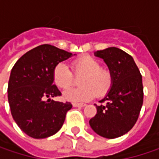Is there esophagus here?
<instances>
[{
    "label": "esophagus",
    "instance_id": "1",
    "mask_svg": "<svg viewBox=\"0 0 159 159\" xmlns=\"http://www.w3.org/2000/svg\"><path fill=\"white\" fill-rule=\"evenodd\" d=\"M73 106L74 107H78V108H83L85 106V104L84 103H73Z\"/></svg>",
    "mask_w": 159,
    "mask_h": 159
}]
</instances>
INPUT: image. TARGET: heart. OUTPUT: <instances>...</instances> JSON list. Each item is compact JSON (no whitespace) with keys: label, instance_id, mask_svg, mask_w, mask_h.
Segmentation results:
<instances>
[{"label":"heart","instance_id":"heart-1","mask_svg":"<svg viewBox=\"0 0 159 159\" xmlns=\"http://www.w3.org/2000/svg\"><path fill=\"white\" fill-rule=\"evenodd\" d=\"M72 71L76 76H81V86L63 92V98L68 101H88L95 95L98 98L105 96L111 88L112 75L111 71L101 68L100 62L91 56H82L72 62ZM54 84L61 89H67L73 83L72 72L63 62L55 65L52 72Z\"/></svg>","mask_w":159,"mask_h":159}]
</instances>
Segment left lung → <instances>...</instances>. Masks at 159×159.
<instances>
[{"mask_svg":"<svg viewBox=\"0 0 159 159\" xmlns=\"http://www.w3.org/2000/svg\"><path fill=\"white\" fill-rule=\"evenodd\" d=\"M103 59L112 75V85L97 106V114L89 120L98 135L113 139L127 134L135 124L143 105L142 75L133 57L120 48L111 47L95 52Z\"/></svg>","mask_w":159,"mask_h":159,"instance_id":"left-lung-1","label":"left lung"}]
</instances>
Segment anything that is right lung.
<instances>
[{
  "instance_id": "1",
  "label": "right lung",
  "mask_w": 159,
  "mask_h": 159,
  "mask_svg": "<svg viewBox=\"0 0 159 159\" xmlns=\"http://www.w3.org/2000/svg\"><path fill=\"white\" fill-rule=\"evenodd\" d=\"M72 56L71 52L43 44L27 51L14 65L8 101L16 124L28 136L47 138L61 128L72 104L50 98L61 95L53 84L52 72L57 63Z\"/></svg>"
}]
</instances>
